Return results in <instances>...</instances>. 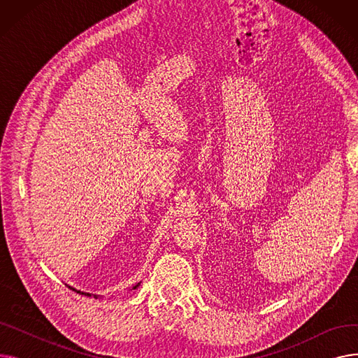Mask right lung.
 <instances>
[{
	"instance_id": "1",
	"label": "right lung",
	"mask_w": 358,
	"mask_h": 358,
	"mask_svg": "<svg viewBox=\"0 0 358 358\" xmlns=\"http://www.w3.org/2000/svg\"><path fill=\"white\" fill-rule=\"evenodd\" d=\"M139 285H141V283H138V285H136V286H135V287H134V289H136V287H139ZM71 289H72V287H71ZM72 290H75V289H72ZM75 292H77V293H81V294H84V296H91V294H90V293H84V292H78V290H75ZM94 297H96V296H94Z\"/></svg>"
}]
</instances>
